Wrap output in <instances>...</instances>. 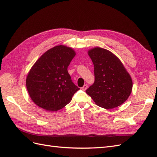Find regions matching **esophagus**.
<instances>
[{
	"label": "esophagus",
	"instance_id": "esophagus-1",
	"mask_svg": "<svg viewBox=\"0 0 157 157\" xmlns=\"http://www.w3.org/2000/svg\"><path fill=\"white\" fill-rule=\"evenodd\" d=\"M87 88H88V85H87V84H84V86L81 88V89H82V90H84V91H85V90H86Z\"/></svg>",
	"mask_w": 157,
	"mask_h": 157
}]
</instances>
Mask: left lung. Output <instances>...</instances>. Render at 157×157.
Returning a JSON list of instances; mask_svg holds the SVG:
<instances>
[{"instance_id":"left-lung-1","label":"left lung","mask_w":157,"mask_h":157,"mask_svg":"<svg viewBox=\"0 0 157 157\" xmlns=\"http://www.w3.org/2000/svg\"><path fill=\"white\" fill-rule=\"evenodd\" d=\"M94 66L95 81L86 90L97 105L106 109L120 106L129 98L133 82L117 56L100 47L88 51Z\"/></svg>"}]
</instances>
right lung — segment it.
<instances>
[{
	"label": "right lung",
	"mask_w": 157,
	"mask_h": 157,
	"mask_svg": "<svg viewBox=\"0 0 157 157\" xmlns=\"http://www.w3.org/2000/svg\"><path fill=\"white\" fill-rule=\"evenodd\" d=\"M75 51L65 45L47 50L32 66L26 78V87L32 101L46 111H57L71 101L80 89L67 71Z\"/></svg>",
	"instance_id": "add662e5"
}]
</instances>
